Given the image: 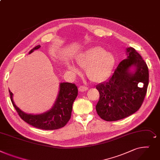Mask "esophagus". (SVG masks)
<instances>
[{"label": "esophagus", "instance_id": "34e87169", "mask_svg": "<svg viewBox=\"0 0 160 160\" xmlns=\"http://www.w3.org/2000/svg\"><path fill=\"white\" fill-rule=\"evenodd\" d=\"M88 89V87H85V86H81V87H79V88H78L79 91L81 92H85V91H87Z\"/></svg>", "mask_w": 160, "mask_h": 160}]
</instances>
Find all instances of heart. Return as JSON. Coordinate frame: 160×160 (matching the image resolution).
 Listing matches in <instances>:
<instances>
[{"label": "heart", "mask_w": 160, "mask_h": 160, "mask_svg": "<svg viewBox=\"0 0 160 160\" xmlns=\"http://www.w3.org/2000/svg\"><path fill=\"white\" fill-rule=\"evenodd\" d=\"M79 67L86 70L88 78L93 82H101L108 78L116 63L114 55L101 46H96L79 53L76 58ZM68 68L78 73V69L73 65L68 64Z\"/></svg>", "instance_id": "obj_1"}]
</instances>
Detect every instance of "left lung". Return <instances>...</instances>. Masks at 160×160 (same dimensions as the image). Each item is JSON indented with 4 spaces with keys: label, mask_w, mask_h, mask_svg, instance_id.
<instances>
[{
    "label": "left lung",
    "mask_w": 160,
    "mask_h": 160,
    "mask_svg": "<svg viewBox=\"0 0 160 160\" xmlns=\"http://www.w3.org/2000/svg\"><path fill=\"white\" fill-rule=\"evenodd\" d=\"M127 59L120 62L112 77L96 86L99 116L114 121L133 114L142 106L148 84V69L134 48L126 49Z\"/></svg>",
    "instance_id": "left-lung-1"
}]
</instances>
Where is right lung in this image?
Instances as JSON below:
<instances>
[{"instance_id":"1","label":"right lung","mask_w":160,"mask_h":160,"mask_svg":"<svg viewBox=\"0 0 160 160\" xmlns=\"http://www.w3.org/2000/svg\"><path fill=\"white\" fill-rule=\"evenodd\" d=\"M37 45L32 49L29 54L40 48ZM12 104L18 114L29 125L42 130H55L64 127L71 118L73 101L78 94V87L70 82H61L59 91L53 106L51 109L39 114H27L15 104L13 93L9 90Z\"/></svg>"}]
</instances>
